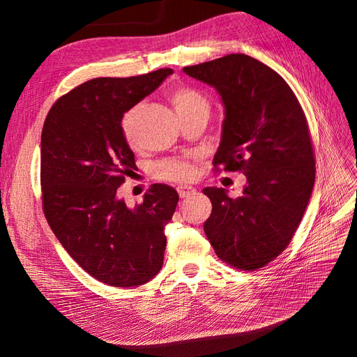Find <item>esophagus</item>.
<instances>
[{
    "label": "esophagus",
    "mask_w": 357,
    "mask_h": 357,
    "mask_svg": "<svg viewBox=\"0 0 357 357\" xmlns=\"http://www.w3.org/2000/svg\"><path fill=\"white\" fill-rule=\"evenodd\" d=\"M177 192H178V195H180V198H189V197H193V195H197V189H193L192 186H178L177 188Z\"/></svg>",
    "instance_id": "34e87169"
}]
</instances>
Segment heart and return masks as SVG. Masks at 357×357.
Masks as SVG:
<instances>
[{"mask_svg":"<svg viewBox=\"0 0 357 357\" xmlns=\"http://www.w3.org/2000/svg\"><path fill=\"white\" fill-rule=\"evenodd\" d=\"M171 102L174 105L177 116L189 113L197 109H208L207 100L190 88H178L171 95ZM137 109H131L125 113L122 119V132L128 143H132L134 129H135ZM153 174L160 180L168 181H189L195 177V167L186 160H162L153 167Z\"/></svg>","mask_w":357,"mask_h":357,"instance_id":"1","label":"heart"}]
</instances>
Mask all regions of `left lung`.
<instances>
[{
	"mask_svg": "<svg viewBox=\"0 0 357 357\" xmlns=\"http://www.w3.org/2000/svg\"><path fill=\"white\" fill-rule=\"evenodd\" d=\"M218 91L225 107L214 167L241 171L243 195L205 188L213 211L204 231L215 255L253 271L289 245L316 178L308 123L284 79L243 53L183 68Z\"/></svg>",
	"mask_w": 357,
	"mask_h": 357,
	"instance_id": "8db88e82",
	"label": "left lung"
}]
</instances>
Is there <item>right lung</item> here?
<instances>
[{
	"instance_id": "1",
	"label": "right lung",
	"mask_w": 357,
	"mask_h": 357,
	"mask_svg": "<svg viewBox=\"0 0 357 357\" xmlns=\"http://www.w3.org/2000/svg\"><path fill=\"white\" fill-rule=\"evenodd\" d=\"M171 68L137 77H98L53 104L41 132L43 211L86 273L114 287L150 282L164 264L165 226L178 195L153 185L129 208L117 189L134 172L123 114L158 89Z\"/></svg>"
}]
</instances>
